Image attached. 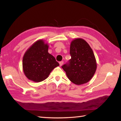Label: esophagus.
<instances>
[{
	"label": "esophagus",
	"instance_id": "obj_1",
	"mask_svg": "<svg viewBox=\"0 0 121 121\" xmlns=\"http://www.w3.org/2000/svg\"><path fill=\"white\" fill-rule=\"evenodd\" d=\"M63 64V61H61V62H59V64H60V66H62Z\"/></svg>",
	"mask_w": 121,
	"mask_h": 121
}]
</instances>
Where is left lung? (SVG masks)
Here are the masks:
<instances>
[{
	"label": "left lung",
	"mask_w": 121,
	"mask_h": 121,
	"mask_svg": "<svg viewBox=\"0 0 121 121\" xmlns=\"http://www.w3.org/2000/svg\"><path fill=\"white\" fill-rule=\"evenodd\" d=\"M70 55L69 64L62 66L69 80L77 85L89 82L97 69L96 60L91 47L83 39H74L70 45Z\"/></svg>",
	"instance_id": "left-lung-1"
}]
</instances>
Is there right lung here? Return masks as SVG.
Returning <instances> with one entry per match:
<instances>
[{
  "label": "right lung",
  "instance_id": "1",
  "mask_svg": "<svg viewBox=\"0 0 121 121\" xmlns=\"http://www.w3.org/2000/svg\"><path fill=\"white\" fill-rule=\"evenodd\" d=\"M49 45L44 40H39L24 55L22 70L26 77L35 82L46 79L55 67L59 66L55 57L48 52Z\"/></svg>",
  "mask_w": 121,
  "mask_h": 121
}]
</instances>
